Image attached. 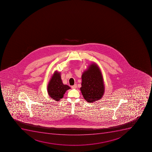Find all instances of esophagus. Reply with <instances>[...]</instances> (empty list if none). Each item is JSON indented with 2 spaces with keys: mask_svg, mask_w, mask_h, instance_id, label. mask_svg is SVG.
<instances>
[{
  "mask_svg": "<svg viewBox=\"0 0 152 152\" xmlns=\"http://www.w3.org/2000/svg\"><path fill=\"white\" fill-rule=\"evenodd\" d=\"M71 87H72V88H77V85L75 84V85H73V86H72Z\"/></svg>",
  "mask_w": 152,
  "mask_h": 152,
  "instance_id": "obj_1",
  "label": "esophagus"
}]
</instances>
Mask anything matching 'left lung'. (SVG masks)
Returning <instances> with one entry per match:
<instances>
[{
  "label": "left lung",
  "mask_w": 152,
  "mask_h": 152,
  "mask_svg": "<svg viewBox=\"0 0 152 152\" xmlns=\"http://www.w3.org/2000/svg\"><path fill=\"white\" fill-rule=\"evenodd\" d=\"M80 88L83 97L88 103H93L103 97L104 85L103 75L99 66L95 62L90 64L81 76Z\"/></svg>",
  "instance_id": "left-lung-1"
}]
</instances>
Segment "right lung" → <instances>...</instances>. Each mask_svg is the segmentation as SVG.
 <instances>
[{"mask_svg": "<svg viewBox=\"0 0 152 152\" xmlns=\"http://www.w3.org/2000/svg\"><path fill=\"white\" fill-rule=\"evenodd\" d=\"M61 74L57 70L52 75L48 85V93L49 97L56 102L61 100L64 94L71 88L62 83Z\"/></svg>", "mask_w": 152, "mask_h": 152, "instance_id": "obj_1", "label": "right lung"}]
</instances>
